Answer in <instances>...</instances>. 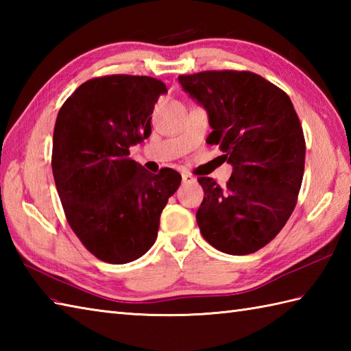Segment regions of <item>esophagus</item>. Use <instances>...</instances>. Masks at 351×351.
Returning a JSON list of instances; mask_svg holds the SVG:
<instances>
[{
    "instance_id": "esophagus-1",
    "label": "esophagus",
    "mask_w": 351,
    "mask_h": 351,
    "mask_svg": "<svg viewBox=\"0 0 351 351\" xmlns=\"http://www.w3.org/2000/svg\"><path fill=\"white\" fill-rule=\"evenodd\" d=\"M196 182V178L191 176L190 173H182V184H193Z\"/></svg>"
}]
</instances>
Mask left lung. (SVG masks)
Returning <instances> with one entry per match:
<instances>
[{"label":"left lung","mask_w":351,"mask_h":351,"mask_svg":"<svg viewBox=\"0 0 351 351\" xmlns=\"http://www.w3.org/2000/svg\"><path fill=\"white\" fill-rule=\"evenodd\" d=\"M178 81L208 113L206 137L232 166L226 187L199 178L204 200L196 220L205 240L228 255L264 247L297 204L304 137L289 96L253 72L206 71Z\"/></svg>","instance_id":"obj_1"}]
</instances>
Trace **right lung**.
I'll return each instance as SVG.
<instances>
[{
  "label": "right lung",
  "mask_w": 351,
  "mask_h": 351,
  "mask_svg": "<svg viewBox=\"0 0 351 351\" xmlns=\"http://www.w3.org/2000/svg\"><path fill=\"white\" fill-rule=\"evenodd\" d=\"M166 84L151 77L88 80L58 111L52 175L73 232L93 255L128 264L152 247L160 215L181 184L173 169L154 175L130 158L151 136L155 102Z\"/></svg>",
  "instance_id": "obj_1"
}]
</instances>
